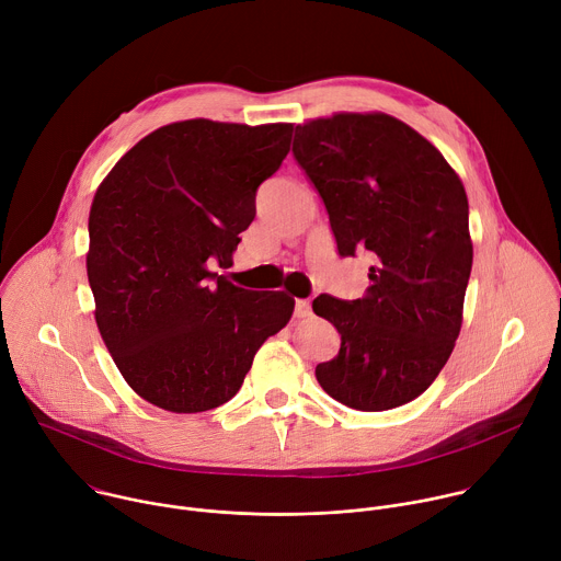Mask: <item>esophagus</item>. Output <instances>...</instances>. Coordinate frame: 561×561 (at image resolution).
Instances as JSON below:
<instances>
[{"label": "esophagus", "instance_id": "esophagus-1", "mask_svg": "<svg viewBox=\"0 0 561 561\" xmlns=\"http://www.w3.org/2000/svg\"><path fill=\"white\" fill-rule=\"evenodd\" d=\"M310 301L308 299H295V317L304 319V317H310Z\"/></svg>", "mask_w": 561, "mask_h": 561}]
</instances>
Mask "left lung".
Here are the masks:
<instances>
[{
  "label": "left lung",
  "mask_w": 561,
  "mask_h": 561,
  "mask_svg": "<svg viewBox=\"0 0 561 561\" xmlns=\"http://www.w3.org/2000/svg\"><path fill=\"white\" fill-rule=\"evenodd\" d=\"M293 154L324 199L340 255H373L364 297L312 301L342 335L314 377L355 411L404 407L435 381L461 331L472 266L463 184L426 137L386 113L308 119Z\"/></svg>",
  "instance_id": "1"
}]
</instances>
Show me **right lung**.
Here are the masks:
<instances>
[{"label":"right lung","instance_id":"1","mask_svg":"<svg viewBox=\"0 0 561 561\" xmlns=\"http://www.w3.org/2000/svg\"><path fill=\"white\" fill-rule=\"evenodd\" d=\"M293 124L186 119L139 139L100 184L87 273L100 335L126 383L157 409L204 413L242 388L295 299L247 290L232 266L255 193L290 150Z\"/></svg>","mask_w":561,"mask_h":561}]
</instances>
